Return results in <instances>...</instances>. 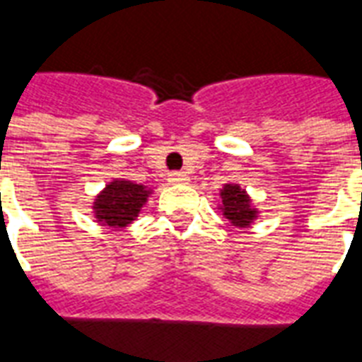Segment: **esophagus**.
<instances>
[{
	"label": "esophagus",
	"mask_w": 362,
	"mask_h": 362,
	"mask_svg": "<svg viewBox=\"0 0 362 362\" xmlns=\"http://www.w3.org/2000/svg\"><path fill=\"white\" fill-rule=\"evenodd\" d=\"M187 179H189V175L183 172H172L168 175V181H170V183H183Z\"/></svg>",
	"instance_id": "obj_1"
}]
</instances>
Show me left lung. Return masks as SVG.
Here are the masks:
<instances>
[{
	"label": "left lung",
	"instance_id": "1",
	"mask_svg": "<svg viewBox=\"0 0 362 362\" xmlns=\"http://www.w3.org/2000/svg\"><path fill=\"white\" fill-rule=\"evenodd\" d=\"M217 209L234 228H249L259 219V207L255 206L249 192L242 189L240 183H225L219 190Z\"/></svg>",
	"mask_w": 362,
	"mask_h": 362
}]
</instances>
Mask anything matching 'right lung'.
<instances>
[{
	"label": "right lung",
	"instance_id": "obj_1",
	"mask_svg": "<svg viewBox=\"0 0 362 362\" xmlns=\"http://www.w3.org/2000/svg\"><path fill=\"white\" fill-rule=\"evenodd\" d=\"M155 192L153 187L137 185L130 179H111L92 200V215L98 225L122 230L139 217V213Z\"/></svg>",
	"mask_w": 362,
	"mask_h": 362
}]
</instances>
